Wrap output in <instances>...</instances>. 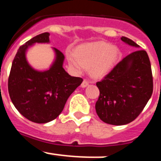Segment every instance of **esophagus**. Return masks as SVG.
<instances>
[{
	"instance_id": "esophagus-1",
	"label": "esophagus",
	"mask_w": 161,
	"mask_h": 161,
	"mask_svg": "<svg viewBox=\"0 0 161 161\" xmlns=\"http://www.w3.org/2000/svg\"><path fill=\"white\" fill-rule=\"evenodd\" d=\"M88 86H89V82H87L86 80H84L83 82H82V84H81V86H82V88H85V87Z\"/></svg>"
}]
</instances>
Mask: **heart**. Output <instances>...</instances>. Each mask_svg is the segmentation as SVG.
<instances>
[{
    "instance_id": "heart-1",
    "label": "heart",
    "mask_w": 161,
    "mask_h": 161,
    "mask_svg": "<svg viewBox=\"0 0 161 161\" xmlns=\"http://www.w3.org/2000/svg\"><path fill=\"white\" fill-rule=\"evenodd\" d=\"M73 54L67 55L71 68L79 72L83 68H89L91 77L100 79L113 69L121 52L117 46H112L107 42L97 41L78 46Z\"/></svg>"
}]
</instances>
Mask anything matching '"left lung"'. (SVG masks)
<instances>
[{"label":"left lung","mask_w":161,"mask_h":161,"mask_svg":"<svg viewBox=\"0 0 161 161\" xmlns=\"http://www.w3.org/2000/svg\"><path fill=\"white\" fill-rule=\"evenodd\" d=\"M124 42L139 48L126 37ZM100 95L95 108L103 122L125 125L138 116L153 90L151 64L147 53L138 49L124 57L101 82H97Z\"/></svg>","instance_id":"1"}]
</instances>
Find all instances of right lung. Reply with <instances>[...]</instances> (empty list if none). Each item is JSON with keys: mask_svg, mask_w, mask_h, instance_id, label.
I'll use <instances>...</instances> for the list:
<instances>
[{"mask_svg": "<svg viewBox=\"0 0 161 161\" xmlns=\"http://www.w3.org/2000/svg\"><path fill=\"white\" fill-rule=\"evenodd\" d=\"M35 43H49V33L38 34L20 46L12 61L8 88L21 115L34 123L46 124L61 113L82 79L71 76L64 69V56L55 48V60L49 69H34L26 60V53Z\"/></svg>", "mask_w": 161, "mask_h": 161, "instance_id": "right-lung-1", "label": "right lung"}]
</instances>
